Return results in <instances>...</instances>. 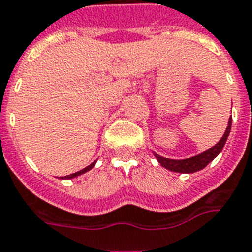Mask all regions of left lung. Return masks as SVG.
<instances>
[{
    "label": "left lung",
    "mask_w": 252,
    "mask_h": 252,
    "mask_svg": "<svg viewBox=\"0 0 252 252\" xmlns=\"http://www.w3.org/2000/svg\"><path fill=\"white\" fill-rule=\"evenodd\" d=\"M230 127H232V118H229L228 121V126H226V130L224 132L223 138L220 139L218 143H216L214 147H211L207 151L202 152V153H198L196 156H192L189 158L186 159H171V158H166L163 156H159L158 153L153 152V155L157 158V161L159 162V165L162 167L167 168L170 171L174 172H180V174H193V172H197L199 170L205 168L206 166L209 165L210 162L215 158L216 156L219 155L220 152L223 151L224 145H225V141L229 136Z\"/></svg>",
    "instance_id": "8db88e82"
}]
</instances>
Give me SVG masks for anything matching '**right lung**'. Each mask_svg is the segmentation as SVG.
Segmentation results:
<instances>
[{
  "label": "right lung",
  "mask_w": 252,
  "mask_h": 252,
  "mask_svg": "<svg viewBox=\"0 0 252 252\" xmlns=\"http://www.w3.org/2000/svg\"><path fill=\"white\" fill-rule=\"evenodd\" d=\"M95 163H96V161L93 162V163L87 166V167H85V168H82V170H80V171L74 172V174H70V175H68V176H63V178H60V179H73V178H77V176L82 175V174H85V172L90 171L91 168H93L94 166H95Z\"/></svg>",
  "instance_id": "obj_1"
}]
</instances>
